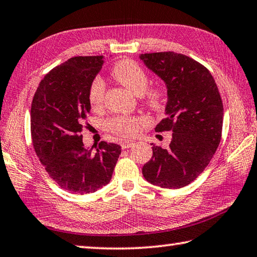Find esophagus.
Segmentation results:
<instances>
[{
	"label": "esophagus",
	"mask_w": 257,
	"mask_h": 257,
	"mask_svg": "<svg viewBox=\"0 0 257 257\" xmlns=\"http://www.w3.org/2000/svg\"><path fill=\"white\" fill-rule=\"evenodd\" d=\"M133 145H134L133 142H123V143H121V148H122V149H127V148H129V147H132Z\"/></svg>",
	"instance_id": "34e87169"
}]
</instances>
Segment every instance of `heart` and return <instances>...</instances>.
Wrapping results in <instances>:
<instances>
[{
	"label": "heart",
	"instance_id": "1",
	"mask_svg": "<svg viewBox=\"0 0 257 257\" xmlns=\"http://www.w3.org/2000/svg\"><path fill=\"white\" fill-rule=\"evenodd\" d=\"M111 74L116 81L124 85L136 95H143L145 103L155 111L163 109L165 103V93L161 86L148 85V75L138 63L132 59H121L116 62ZM105 84L100 76H95L88 85L87 99L92 109H100L103 105ZM144 120L138 116L115 115L106 122V127L111 133L122 138L136 136Z\"/></svg>",
	"mask_w": 257,
	"mask_h": 257
}]
</instances>
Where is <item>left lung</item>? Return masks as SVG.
<instances>
[{
	"instance_id": "8db88e82",
	"label": "left lung",
	"mask_w": 257,
	"mask_h": 257,
	"mask_svg": "<svg viewBox=\"0 0 257 257\" xmlns=\"http://www.w3.org/2000/svg\"><path fill=\"white\" fill-rule=\"evenodd\" d=\"M141 59L167 86L166 118L155 130L173 132L167 148L152 144L143 175L163 189L183 188L202 173L220 144V93L208 68L189 56L164 51L141 54Z\"/></svg>"
}]
</instances>
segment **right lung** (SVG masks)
Masks as SVG:
<instances>
[{
  "label": "right lung",
  "mask_w": 257,
  "mask_h": 257,
  "mask_svg": "<svg viewBox=\"0 0 257 257\" xmlns=\"http://www.w3.org/2000/svg\"><path fill=\"white\" fill-rule=\"evenodd\" d=\"M102 64L103 56L69 58L46 74L32 99L35 152L51 179L72 193H92L108 184L121 154L116 144L101 142L92 152L82 142L91 110L88 85Z\"/></svg>",
  "instance_id": "obj_1"
}]
</instances>
